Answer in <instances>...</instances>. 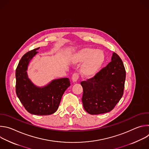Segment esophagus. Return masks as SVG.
Segmentation results:
<instances>
[{
    "label": "esophagus",
    "mask_w": 149,
    "mask_h": 149,
    "mask_svg": "<svg viewBox=\"0 0 149 149\" xmlns=\"http://www.w3.org/2000/svg\"><path fill=\"white\" fill-rule=\"evenodd\" d=\"M79 78V74L78 73H74L72 76V80L74 82H77Z\"/></svg>",
    "instance_id": "esophagus-1"
}]
</instances>
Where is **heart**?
<instances>
[{
  "label": "heart",
  "instance_id": "b5f03b06",
  "mask_svg": "<svg viewBox=\"0 0 149 149\" xmlns=\"http://www.w3.org/2000/svg\"><path fill=\"white\" fill-rule=\"evenodd\" d=\"M75 63H83L81 67V73L84 77L95 75L101 68L105 61V55L102 51L90 48H83L73 56Z\"/></svg>",
  "mask_w": 149,
  "mask_h": 149
}]
</instances>
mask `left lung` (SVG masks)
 <instances>
[{
  "label": "left lung",
  "mask_w": 149,
  "mask_h": 149,
  "mask_svg": "<svg viewBox=\"0 0 149 149\" xmlns=\"http://www.w3.org/2000/svg\"><path fill=\"white\" fill-rule=\"evenodd\" d=\"M125 70L115 52L111 61L95 75L82 81V101L84 110L91 115L110 112L121 98L124 88Z\"/></svg>",
  "instance_id": "8db88e82"
}]
</instances>
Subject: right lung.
<instances>
[{"label":"right lung","instance_id":"obj_1","mask_svg":"<svg viewBox=\"0 0 149 149\" xmlns=\"http://www.w3.org/2000/svg\"><path fill=\"white\" fill-rule=\"evenodd\" d=\"M39 48L28 52L20 60L16 70V93L28 112L47 116L58 110L63 94L70 86V81L68 78L54 79L43 87H37L32 83L26 71L29 62Z\"/></svg>","mask_w":149,"mask_h":149}]
</instances>
